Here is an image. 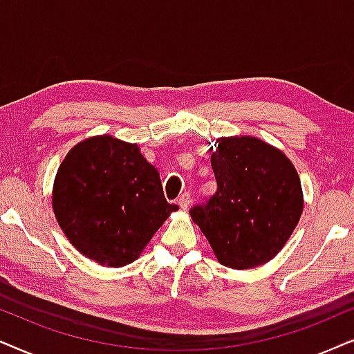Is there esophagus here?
I'll return each mask as SVG.
<instances>
[{"label": "esophagus", "mask_w": 354, "mask_h": 354, "mask_svg": "<svg viewBox=\"0 0 354 354\" xmlns=\"http://www.w3.org/2000/svg\"><path fill=\"white\" fill-rule=\"evenodd\" d=\"M178 204H180L183 210H186L191 204V194H189V192H183V194L178 197Z\"/></svg>", "instance_id": "obj_1"}]
</instances>
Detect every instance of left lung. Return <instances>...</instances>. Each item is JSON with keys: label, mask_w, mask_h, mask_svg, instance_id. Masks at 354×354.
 I'll list each match as a JSON object with an SVG mask.
<instances>
[{"label": "left lung", "mask_w": 354, "mask_h": 354, "mask_svg": "<svg viewBox=\"0 0 354 354\" xmlns=\"http://www.w3.org/2000/svg\"><path fill=\"white\" fill-rule=\"evenodd\" d=\"M215 145L216 191L189 214L220 263L238 270L262 266L298 225L299 176L285 153L256 138H220Z\"/></svg>", "instance_id": "8db88e82"}]
</instances>
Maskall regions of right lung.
<instances>
[{
	"instance_id": "right-lung-1",
	"label": "right lung",
	"mask_w": 354,
	"mask_h": 354,
	"mask_svg": "<svg viewBox=\"0 0 354 354\" xmlns=\"http://www.w3.org/2000/svg\"><path fill=\"white\" fill-rule=\"evenodd\" d=\"M56 220L73 246L108 267L134 262L178 205L165 199L155 167L110 136L77 144L53 187Z\"/></svg>"
}]
</instances>
